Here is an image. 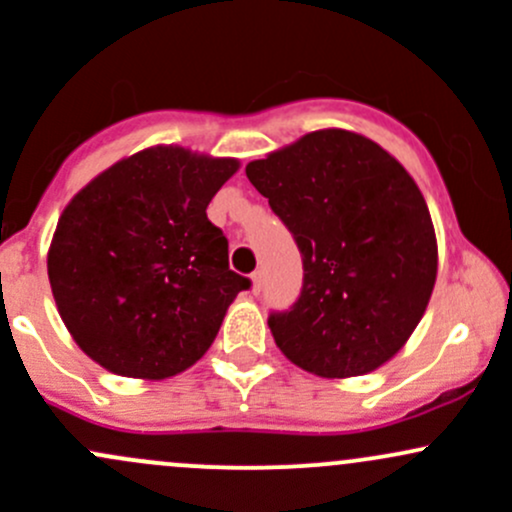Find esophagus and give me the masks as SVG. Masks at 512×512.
Segmentation results:
<instances>
[{"mask_svg": "<svg viewBox=\"0 0 512 512\" xmlns=\"http://www.w3.org/2000/svg\"><path fill=\"white\" fill-rule=\"evenodd\" d=\"M252 294H260L262 289V272H252Z\"/></svg>", "mask_w": 512, "mask_h": 512, "instance_id": "1", "label": "esophagus"}]
</instances>
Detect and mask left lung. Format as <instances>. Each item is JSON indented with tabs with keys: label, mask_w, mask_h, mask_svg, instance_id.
<instances>
[{
	"label": "left lung",
	"mask_w": 512,
	"mask_h": 512,
	"mask_svg": "<svg viewBox=\"0 0 512 512\" xmlns=\"http://www.w3.org/2000/svg\"><path fill=\"white\" fill-rule=\"evenodd\" d=\"M297 240L304 284L267 319L274 343L319 378L387 363L427 311L437 235L414 179L363 134L319 129L245 166Z\"/></svg>",
	"instance_id": "obj_1"
}]
</instances>
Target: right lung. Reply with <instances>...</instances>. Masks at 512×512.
Instances as JSON below:
<instances>
[{
	"label": "right lung",
	"instance_id": "obj_1",
	"mask_svg": "<svg viewBox=\"0 0 512 512\" xmlns=\"http://www.w3.org/2000/svg\"><path fill=\"white\" fill-rule=\"evenodd\" d=\"M238 169V159L149 147L95 176L61 213L48 282L73 341L102 368L164 380L211 348L250 287L206 215Z\"/></svg>",
	"mask_w": 512,
	"mask_h": 512
}]
</instances>
